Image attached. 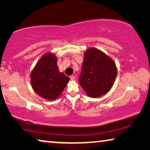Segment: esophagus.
<instances>
[{
	"instance_id": "34e87169",
	"label": "esophagus",
	"mask_w": 150,
	"mask_h": 150,
	"mask_svg": "<svg viewBox=\"0 0 150 150\" xmlns=\"http://www.w3.org/2000/svg\"><path fill=\"white\" fill-rule=\"evenodd\" d=\"M70 79L72 80V81L75 80V77L74 75H71V76H70Z\"/></svg>"
}]
</instances>
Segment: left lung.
<instances>
[{
	"instance_id": "8db88e82",
	"label": "left lung",
	"mask_w": 150,
	"mask_h": 150,
	"mask_svg": "<svg viewBox=\"0 0 150 150\" xmlns=\"http://www.w3.org/2000/svg\"><path fill=\"white\" fill-rule=\"evenodd\" d=\"M116 74L117 69L110 57L99 50L89 48L84 54L79 82L87 95L96 98L110 91Z\"/></svg>"
}]
</instances>
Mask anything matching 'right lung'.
<instances>
[{
  "label": "right lung",
  "mask_w": 150,
  "mask_h": 150,
  "mask_svg": "<svg viewBox=\"0 0 150 150\" xmlns=\"http://www.w3.org/2000/svg\"><path fill=\"white\" fill-rule=\"evenodd\" d=\"M57 57L51 53L43 55L34 69L30 78L34 91L42 98L55 100L63 92L69 78L59 72Z\"/></svg>",
  "instance_id": "add662e5"
}]
</instances>
